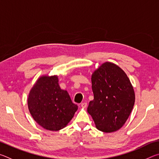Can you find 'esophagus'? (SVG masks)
Instances as JSON below:
<instances>
[{
	"instance_id": "obj_1",
	"label": "esophagus",
	"mask_w": 159,
	"mask_h": 159,
	"mask_svg": "<svg viewBox=\"0 0 159 159\" xmlns=\"http://www.w3.org/2000/svg\"><path fill=\"white\" fill-rule=\"evenodd\" d=\"M80 106H81L82 108H86V107H87V103H86V102H83Z\"/></svg>"
}]
</instances>
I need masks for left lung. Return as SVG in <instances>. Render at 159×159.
I'll return each instance as SVG.
<instances>
[{"label": "left lung", "instance_id": "1", "mask_svg": "<svg viewBox=\"0 0 159 159\" xmlns=\"http://www.w3.org/2000/svg\"><path fill=\"white\" fill-rule=\"evenodd\" d=\"M91 81L94 99L89 102L88 114L99 130L117 131L128 120L134 104L130 79L116 64L106 61L93 72Z\"/></svg>", "mask_w": 159, "mask_h": 159}]
</instances>
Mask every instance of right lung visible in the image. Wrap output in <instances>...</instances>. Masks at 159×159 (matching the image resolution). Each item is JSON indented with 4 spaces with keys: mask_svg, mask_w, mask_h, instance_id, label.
<instances>
[{
    "mask_svg": "<svg viewBox=\"0 0 159 159\" xmlns=\"http://www.w3.org/2000/svg\"><path fill=\"white\" fill-rule=\"evenodd\" d=\"M27 103L35 121L51 131L65 128L78 109L67 91L60 88L57 75L39 77L29 92Z\"/></svg>",
    "mask_w": 159,
    "mask_h": 159,
    "instance_id": "1",
    "label": "right lung"
}]
</instances>
